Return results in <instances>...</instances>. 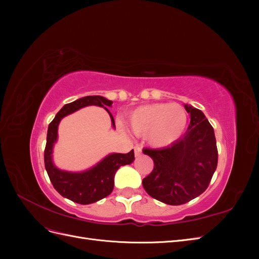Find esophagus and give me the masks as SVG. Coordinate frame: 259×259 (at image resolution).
Returning a JSON list of instances; mask_svg holds the SVG:
<instances>
[{
	"label": "esophagus",
	"mask_w": 259,
	"mask_h": 259,
	"mask_svg": "<svg viewBox=\"0 0 259 259\" xmlns=\"http://www.w3.org/2000/svg\"><path fill=\"white\" fill-rule=\"evenodd\" d=\"M134 150H135V155L136 156H139L140 154H142V148H140L139 146H135Z\"/></svg>",
	"instance_id": "obj_1"
}]
</instances>
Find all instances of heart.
Listing matches in <instances>:
<instances>
[{"instance_id":"obj_1","label":"heart","mask_w":259,"mask_h":259,"mask_svg":"<svg viewBox=\"0 0 259 259\" xmlns=\"http://www.w3.org/2000/svg\"><path fill=\"white\" fill-rule=\"evenodd\" d=\"M187 125L185 109L176 104H154L140 107L132 114L130 127L136 135H146L155 147L170 145L183 135Z\"/></svg>"}]
</instances>
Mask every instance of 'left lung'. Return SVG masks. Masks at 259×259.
I'll return each instance as SVG.
<instances>
[{
    "label": "left lung",
    "instance_id": "obj_1",
    "mask_svg": "<svg viewBox=\"0 0 259 259\" xmlns=\"http://www.w3.org/2000/svg\"><path fill=\"white\" fill-rule=\"evenodd\" d=\"M190 125L184 137L160 149H144L154 162L143 179L147 193L168 205H180L206 190L218 161L214 128L199 109L185 105Z\"/></svg>",
    "mask_w": 259,
    "mask_h": 259
}]
</instances>
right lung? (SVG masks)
Wrapping results in <instances>:
<instances>
[{
    "label": "right lung",
    "instance_id": "1",
    "mask_svg": "<svg viewBox=\"0 0 259 259\" xmlns=\"http://www.w3.org/2000/svg\"><path fill=\"white\" fill-rule=\"evenodd\" d=\"M88 106L104 108L110 115L112 127L115 128L114 119L108 107H112V101L103 96H85L62 107L49 125L46 147L44 151L45 168L51 182L62 197L79 204H92L106 198L113 190L114 175L123 165L132 164L135 160L134 150L128 153H109L95 165L81 171L60 169L55 165L53 153L55 144L58 140V125L65 116Z\"/></svg>",
    "mask_w": 259,
    "mask_h": 259
}]
</instances>
